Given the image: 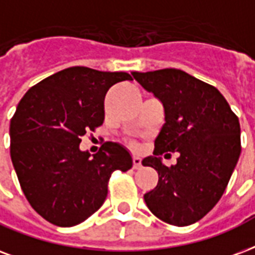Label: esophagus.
<instances>
[{"label": "esophagus", "instance_id": "obj_1", "mask_svg": "<svg viewBox=\"0 0 255 255\" xmlns=\"http://www.w3.org/2000/svg\"><path fill=\"white\" fill-rule=\"evenodd\" d=\"M141 167V159L139 156H133V168L139 170Z\"/></svg>", "mask_w": 255, "mask_h": 255}]
</instances>
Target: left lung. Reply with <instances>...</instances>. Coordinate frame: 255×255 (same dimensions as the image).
Returning a JSON list of instances; mask_svg holds the SVG:
<instances>
[{
	"instance_id": "8db88e82",
	"label": "left lung",
	"mask_w": 255,
	"mask_h": 255,
	"mask_svg": "<svg viewBox=\"0 0 255 255\" xmlns=\"http://www.w3.org/2000/svg\"><path fill=\"white\" fill-rule=\"evenodd\" d=\"M132 76L164 108L153 155L143 160L159 174L156 187L144 194L145 205L163 222L192 225L226 190L241 155L240 120L218 89L180 69ZM175 150L177 164L164 166L160 155Z\"/></svg>"
}]
</instances>
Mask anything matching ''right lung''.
Listing matches in <instances>:
<instances>
[{
  "label": "right lung",
  "instance_id": "right-lung-1",
  "mask_svg": "<svg viewBox=\"0 0 255 255\" xmlns=\"http://www.w3.org/2000/svg\"><path fill=\"white\" fill-rule=\"evenodd\" d=\"M126 72L71 67L29 89L10 120V158L33 209L48 222L71 227L102 207L108 180L132 167L123 145L107 141L91 156L81 136L104 122V97Z\"/></svg>",
  "mask_w": 255,
  "mask_h": 255
}]
</instances>
